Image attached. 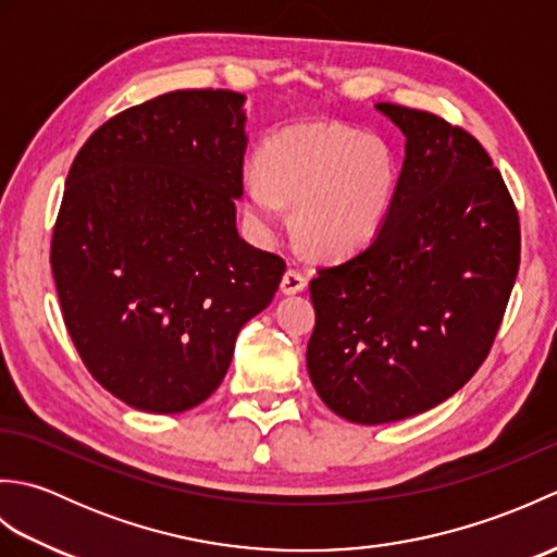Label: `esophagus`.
<instances>
[{
    "label": "esophagus",
    "mask_w": 557,
    "mask_h": 557,
    "mask_svg": "<svg viewBox=\"0 0 557 557\" xmlns=\"http://www.w3.org/2000/svg\"><path fill=\"white\" fill-rule=\"evenodd\" d=\"M280 289H282V294H299V292H304L306 289V275H304L301 270L289 268L285 275H282Z\"/></svg>",
    "instance_id": "1"
}]
</instances>
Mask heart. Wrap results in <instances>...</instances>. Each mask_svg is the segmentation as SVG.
Instances as JSON below:
<instances>
[{"label": "heart", "instance_id": "1", "mask_svg": "<svg viewBox=\"0 0 557 557\" xmlns=\"http://www.w3.org/2000/svg\"><path fill=\"white\" fill-rule=\"evenodd\" d=\"M397 160L387 140L342 124H301L272 134L242 188L244 220L258 239H275L292 208L297 239L321 258L369 244L387 215Z\"/></svg>", "mask_w": 557, "mask_h": 557}]
</instances>
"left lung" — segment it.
Instances as JSON below:
<instances>
[{
	"label": "left lung",
	"mask_w": 557,
	"mask_h": 557,
	"mask_svg": "<svg viewBox=\"0 0 557 557\" xmlns=\"http://www.w3.org/2000/svg\"><path fill=\"white\" fill-rule=\"evenodd\" d=\"M405 162L373 242L311 280L306 349L318 397L375 425L465 387L498 333L519 270V218L500 172L465 128L377 102Z\"/></svg>",
	"instance_id": "obj_1"
}]
</instances>
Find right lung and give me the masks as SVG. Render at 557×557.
<instances>
[{"label":"right lung","mask_w":557,"mask_h":557,"mask_svg":"<svg viewBox=\"0 0 557 557\" xmlns=\"http://www.w3.org/2000/svg\"><path fill=\"white\" fill-rule=\"evenodd\" d=\"M246 98L174 90L112 116L71 164L52 234L64 323L128 407L180 413L222 383L285 260L236 232Z\"/></svg>","instance_id":"right-lung-1"}]
</instances>
